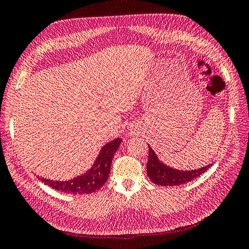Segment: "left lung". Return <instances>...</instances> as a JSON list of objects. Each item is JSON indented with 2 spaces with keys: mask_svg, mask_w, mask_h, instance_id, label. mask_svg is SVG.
<instances>
[{
  "mask_svg": "<svg viewBox=\"0 0 249 249\" xmlns=\"http://www.w3.org/2000/svg\"><path fill=\"white\" fill-rule=\"evenodd\" d=\"M212 167V163L194 170H178L159 160L156 153L148 145V161L146 165L147 175L153 183L162 186H175L184 184L186 182L200 177L205 171Z\"/></svg>",
  "mask_w": 249,
  "mask_h": 249,
  "instance_id": "obj_1",
  "label": "left lung"
}]
</instances>
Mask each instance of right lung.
I'll return each mask as SVG.
<instances>
[{"label": "right lung", "instance_id": "right-lung-1", "mask_svg": "<svg viewBox=\"0 0 249 249\" xmlns=\"http://www.w3.org/2000/svg\"><path fill=\"white\" fill-rule=\"evenodd\" d=\"M120 138L112 140L102 147L100 154L95 159L93 166L83 175L78 176L67 181H54L45 178H39L43 183L54 190H57L68 194H91L105 184L108 179L111 160L117 149L120 146Z\"/></svg>", "mask_w": 249, "mask_h": 249}]
</instances>
